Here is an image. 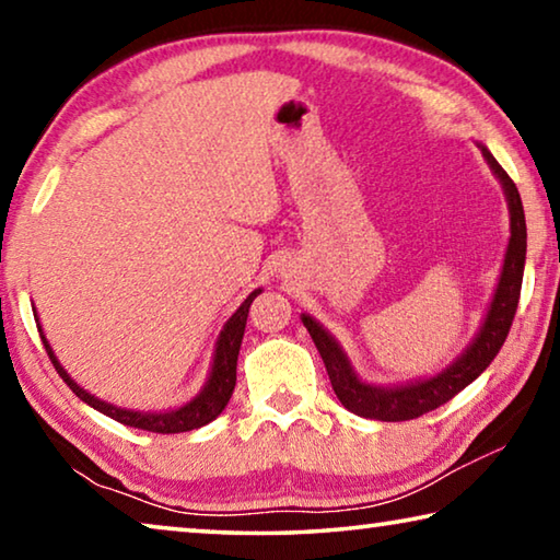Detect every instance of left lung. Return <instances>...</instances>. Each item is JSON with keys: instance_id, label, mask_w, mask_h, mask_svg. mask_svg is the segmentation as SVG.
I'll return each mask as SVG.
<instances>
[{"instance_id": "1", "label": "left lung", "mask_w": 560, "mask_h": 560, "mask_svg": "<svg viewBox=\"0 0 560 560\" xmlns=\"http://www.w3.org/2000/svg\"><path fill=\"white\" fill-rule=\"evenodd\" d=\"M481 153H485L489 167L494 170V175L501 179V185H504L511 212V240L504 269H501L499 287L494 293V301H491L489 314L485 318V326H481L477 338L471 340V346L454 360L447 371L430 377V381L410 383L402 387L365 385L358 381V375L353 373V368H350L346 353L340 350L334 336L320 328L311 316H301L303 326H306L311 338H314L320 358H324L334 393L338 395V400L343 402L346 410L383 422L415 420V417L438 410L440 405L450 402L452 397L462 393L471 381H477V377L487 371L491 360L497 358L501 346H504L509 328L514 324L516 316L521 281H524L526 217L514 179L506 175V170L497 163L494 155H491L485 145H481Z\"/></svg>"}]
</instances>
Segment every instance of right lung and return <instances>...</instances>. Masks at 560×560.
<instances>
[{
	"mask_svg": "<svg viewBox=\"0 0 560 560\" xmlns=\"http://www.w3.org/2000/svg\"><path fill=\"white\" fill-rule=\"evenodd\" d=\"M259 293H261V289L252 291L249 296H246V301L242 303V306L236 308V314L230 320H226V326H224V330L220 334V340H217L214 365H212L210 381H207L205 390L197 395L192 402H187V405L179 407V410H170V412L122 410V407L108 405V402L98 400V397L89 395L86 390H83V387H79V385L71 381L69 373H66L59 360H56L54 350L49 346V340H46L44 334H42V326H39V336L44 340V348H46V353H49V358H51L56 373L63 377V383L71 387V390L75 393V397H81V400L86 402V405H91L93 410L108 415L116 422L128 424V428L148 430V432H158V434L189 432V430L202 428V424H207V422H212L214 417L224 410L226 402H230V397L234 393V385H236V358H240V346H242V338H244L246 316H249L252 301L257 299Z\"/></svg>",
	"mask_w": 560,
	"mask_h": 560,
	"instance_id": "add662e5",
	"label": "right lung"
}]
</instances>
